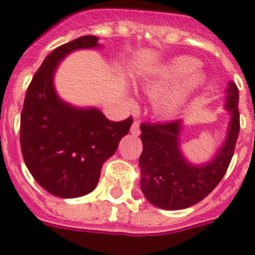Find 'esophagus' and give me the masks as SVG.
I'll return each instance as SVG.
<instances>
[{
	"label": "esophagus",
	"instance_id": "obj_1",
	"mask_svg": "<svg viewBox=\"0 0 255 255\" xmlns=\"http://www.w3.org/2000/svg\"><path fill=\"white\" fill-rule=\"evenodd\" d=\"M130 133L134 134V135H139L140 130H139V122L138 121H134L131 128H130Z\"/></svg>",
	"mask_w": 255,
	"mask_h": 255
}]
</instances>
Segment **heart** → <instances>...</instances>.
<instances>
[{"instance_id":"b5f03b06","label":"heart","mask_w":255,"mask_h":255,"mask_svg":"<svg viewBox=\"0 0 255 255\" xmlns=\"http://www.w3.org/2000/svg\"><path fill=\"white\" fill-rule=\"evenodd\" d=\"M199 66L196 59L191 56H176L143 81L142 85L146 92L151 95L160 93L154 101V109L158 115L162 117L176 115L188 103L191 96L204 84V75L195 72Z\"/></svg>"}]
</instances>
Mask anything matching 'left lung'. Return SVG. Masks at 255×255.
I'll return each instance as SVG.
<instances>
[{"label":"left lung","mask_w":255,"mask_h":255,"mask_svg":"<svg viewBox=\"0 0 255 255\" xmlns=\"http://www.w3.org/2000/svg\"><path fill=\"white\" fill-rule=\"evenodd\" d=\"M225 109L231 113L227 139L211 162L197 166L185 160L179 148L182 121L142 124L139 156L140 189L150 203L168 211L184 209L201 201L227 172L240 133L238 88L229 83Z\"/></svg>","instance_id":"8db88e82"}]
</instances>
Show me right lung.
I'll return each mask as SVG.
<instances>
[{
	"label": "right lung",
	"instance_id": "right-lung-1",
	"mask_svg": "<svg viewBox=\"0 0 255 255\" xmlns=\"http://www.w3.org/2000/svg\"><path fill=\"white\" fill-rule=\"evenodd\" d=\"M93 47H99V38L85 35L55 48L32 77L22 108L24 163L40 187L64 199L92 192L104 162L133 124L131 117L115 122L96 108L72 107L55 92L59 62L72 51Z\"/></svg>",
	"mask_w": 255,
	"mask_h": 255
}]
</instances>
